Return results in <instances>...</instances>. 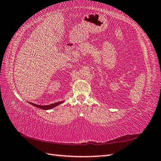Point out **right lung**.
<instances>
[{
  "label": "right lung",
  "mask_w": 161,
  "mask_h": 161,
  "mask_svg": "<svg viewBox=\"0 0 161 161\" xmlns=\"http://www.w3.org/2000/svg\"><path fill=\"white\" fill-rule=\"evenodd\" d=\"M63 102H64V101H62V102H56V103L51 104H49V105H39V104H34V103H31V102H30V104H31L32 105H33L34 107H37V108L43 109V110H49V109L54 108L55 107H57V106L61 104V103H63Z\"/></svg>",
  "instance_id": "add662e5"
}]
</instances>
